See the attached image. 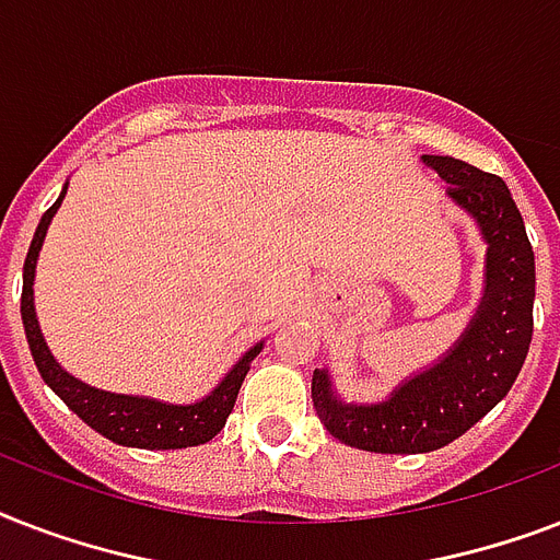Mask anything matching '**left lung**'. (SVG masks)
<instances>
[{"label":"left lung","instance_id":"1","mask_svg":"<svg viewBox=\"0 0 560 560\" xmlns=\"http://www.w3.org/2000/svg\"><path fill=\"white\" fill-rule=\"evenodd\" d=\"M447 183V197L477 220L486 290L465 334L439 363L392 389L381 404H346L328 369H316V416L340 442L372 453L439 451L509 395L532 342L535 253L503 179L453 156H421Z\"/></svg>","mask_w":560,"mask_h":560}]
</instances>
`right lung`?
Masks as SVG:
<instances>
[{
	"mask_svg": "<svg viewBox=\"0 0 560 560\" xmlns=\"http://www.w3.org/2000/svg\"><path fill=\"white\" fill-rule=\"evenodd\" d=\"M63 197L66 186L55 200V206L39 220L34 241L28 246V255H25V267H22L20 311L37 372L43 374V381L55 389L57 398L63 400L74 416L86 421L95 433H101L109 442L125 444V447H144V451H179V447L211 442L226 424L229 412L235 407L237 389H241V383L249 372V363L264 349V342L246 351L244 358L229 369L226 377L197 404H165V400L144 398V395H116V392L95 389L90 383L72 377L51 358V351H48L46 340L39 334L37 314H34V270H37L39 246L46 241V229L57 214V209H60Z\"/></svg>",
	"mask_w": 560,
	"mask_h": 560,
	"instance_id": "obj_1",
	"label": "right lung"
}]
</instances>
